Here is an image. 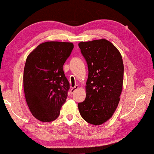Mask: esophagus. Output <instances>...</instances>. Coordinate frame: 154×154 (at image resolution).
Returning <instances> with one entry per match:
<instances>
[{
	"instance_id": "34e87169",
	"label": "esophagus",
	"mask_w": 154,
	"mask_h": 154,
	"mask_svg": "<svg viewBox=\"0 0 154 154\" xmlns=\"http://www.w3.org/2000/svg\"><path fill=\"white\" fill-rule=\"evenodd\" d=\"M78 85H76L74 87H73V88H72L71 91H70V93L71 94H73L74 92V91H76V90L78 89Z\"/></svg>"
}]
</instances>
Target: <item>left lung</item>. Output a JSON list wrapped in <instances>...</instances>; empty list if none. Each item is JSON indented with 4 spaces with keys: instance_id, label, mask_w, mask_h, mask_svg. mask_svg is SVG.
<instances>
[{
    "instance_id": "obj_1",
    "label": "left lung",
    "mask_w": 154,
    "mask_h": 154,
    "mask_svg": "<svg viewBox=\"0 0 154 154\" xmlns=\"http://www.w3.org/2000/svg\"><path fill=\"white\" fill-rule=\"evenodd\" d=\"M88 64L86 98L78 104L86 122L100 125L112 117L123 90L124 66L115 46L105 39L78 43Z\"/></svg>"
}]
</instances>
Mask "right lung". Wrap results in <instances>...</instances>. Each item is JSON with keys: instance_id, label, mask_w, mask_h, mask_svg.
<instances>
[{"instance_id": "1", "label": "right lung", "mask_w": 154, "mask_h": 154, "mask_svg": "<svg viewBox=\"0 0 154 154\" xmlns=\"http://www.w3.org/2000/svg\"><path fill=\"white\" fill-rule=\"evenodd\" d=\"M74 45L69 42H46L28 55L23 74V88L31 112L43 122L58 117L66 103L69 84L63 65Z\"/></svg>"}]
</instances>
